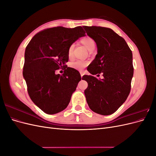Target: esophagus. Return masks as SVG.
<instances>
[{
    "label": "esophagus",
    "instance_id": "esophagus-1",
    "mask_svg": "<svg viewBox=\"0 0 156 156\" xmlns=\"http://www.w3.org/2000/svg\"><path fill=\"white\" fill-rule=\"evenodd\" d=\"M80 73H81V77H83V75H84L83 72H80Z\"/></svg>",
    "mask_w": 156,
    "mask_h": 156
}]
</instances>
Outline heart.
<instances>
[{
	"mask_svg": "<svg viewBox=\"0 0 156 156\" xmlns=\"http://www.w3.org/2000/svg\"><path fill=\"white\" fill-rule=\"evenodd\" d=\"M81 42L89 51H93L96 48L95 41H94V40L92 38V37L89 36H85L83 37V38L81 40ZM73 49H74V44H72L69 46L68 51V55L69 58L72 57ZM87 64L88 63L87 62H86V61L77 60L75 61V62L71 63L69 64V67L77 70H81L86 66Z\"/></svg>",
	"mask_w": 156,
	"mask_h": 156,
	"instance_id": "b5f03b06",
	"label": "heart"
}]
</instances>
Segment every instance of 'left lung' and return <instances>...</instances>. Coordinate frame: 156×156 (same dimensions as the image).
<instances>
[{
  "instance_id": "8db88e82",
  "label": "left lung",
  "mask_w": 156,
  "mask_h": 156,
  "mask_svg": "<svg viewBox=\"0 0 156 156\" xmlns=\"http://www.w3.org/2000/svg\"><path fill=\"white\" fill-rule=\"evenodd\" d=\"M87 35L95 41L98 54L87 70L92 75L103 73V79L83 75L88 83L84 90L90 109L101 115L116 111L126 100L133 75L132 51L123 37L109 28L83 27Z\"/></svg>"
}]
</instances>
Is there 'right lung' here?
<instances>
[{
    "instance_id": "1",
    "label": "right lung",
    "mask_w": 156,
    "mask_h": 156,
    "mask_svg": "<svg viewBox=\"0 0 156 156\" xmlns=\"http://www.w3.org/2000/svg\"><path fill=\"white\" fill-rule=\"evenodd\" d=\"M81 27H56L39 32L27 45L23 75L29 95L34 104L49 115L62 111L76 90L81 75L66 65L69 46L84 36ZM64 68V73L56 74Z\"/></svg>"
}]
</instances>
